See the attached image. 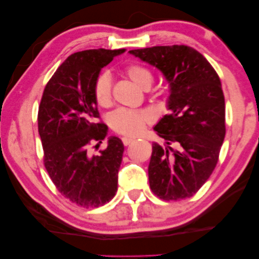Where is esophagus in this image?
Instances as JSON below:
<instances>
[{
  "label": "esophagus",
  "instance_id": "esophagus-1",
  "mask_svg": "<svg viewBox=\"0 0 259 259\" xmlns=\"http://www.w3.org/2000/svg\"><path fill=\"white\" fill-rule=\"evenodd\" d=\"M121 141H122V143H124V146H128L130 143H132L134 141V139L128 138V137H124L121 139Z\"/></svg>",
  "mask_w": 259,
  "mask_h": 259
}]
</instances>
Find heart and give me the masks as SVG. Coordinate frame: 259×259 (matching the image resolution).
I'll return each mask as SVG.
<instances>
[{
	"mask_svg": "<svg viewBox=\"0 0 259 259\" xmlns=\"http://www.w3.org/2000/svg\"><path fill=\"white\" fill-rule=\"evenodd\" d=\"M121 73L141 89H148L153 82V75L149 69L139 63H130L125 66L121 69ZM93 95L98 106L107 107L111 105L112 89H111V78L109 75L105 73L98 75L94 82ZM152 120V114L143 110L118 109L109 116L111 128L114 132L127 137H137L141 134Z\"/></svg>",
	"mask_w": 259,
	"mask_h": 259,
	"instance_id": "b5f03b06",
	"label": "heart"
}]
</instances>
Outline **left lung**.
<instances>
[{
	"instance_id": "1",
	"label": "left lung",
	"mask_w": 259,
	"mask_h": 259,
	"mask_svg": "<svg viewBox=\"0 0 259 259\" xmlns=\"http://www.w3.org/2000/svg\"><path fill=\"white\" fill-rule=\"evenodd\" d=\"M130 53L160 69L170 84V113L154 127L166 147L153 143L150 190L165 201L192 197L215 169L226 135L220 77L204 55L186 45Z\"/></svg>"
}]
</instances>
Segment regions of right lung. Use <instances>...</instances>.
I'll return each mask as SVG.
<instances>
[{
    "mask_svg": "<svg viewBox=\"0 0 259 259\" xmlns=\"http://www.w3.org/2000/svg\"><path fill=\"white\" fill-rule=\"evenodd\" d=\"M121 50H87L69 55L50 78L38 110L44 165L63 197L82 207H99L114 197L124 145L117 137L107 147V126L99 120L93 87L99 71Z\"/></svg>",
    "mask_w": 259,
    "mask_h": 259,
    "instance_id": "right-lung-1",
    "label": "right lung"
}]
</instances>
